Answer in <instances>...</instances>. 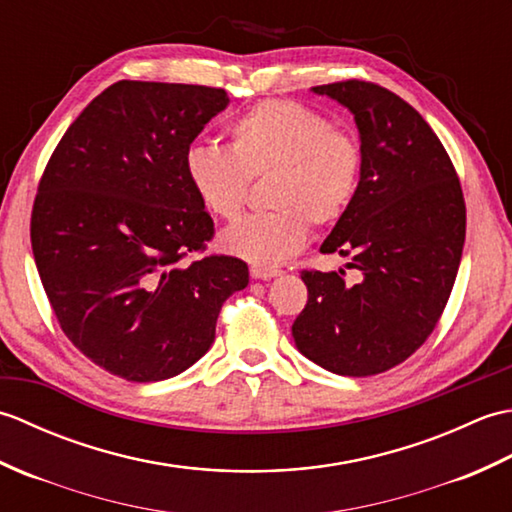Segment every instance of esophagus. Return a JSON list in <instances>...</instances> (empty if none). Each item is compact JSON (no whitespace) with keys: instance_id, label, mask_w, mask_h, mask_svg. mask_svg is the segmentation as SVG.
Segmentation results:
<instances>
[{"instance_id":"obj_1","label":"esophagus","mask_w":512,"mask_h":512,"mask_svg":"<svg viewBox=\"0 0 512 512\" xmlns=\"http://www.w3.org/2000/svg\"><path fill=\"white\" fill-rule=\"evenodd\" d=\"M279 275H281V270H277V268H268V266H250V277H253V279H264V281H268V279L279 277Z\"/></svg>"}]
</instances>
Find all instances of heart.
Instances as JSON below:
<instances>
[{"label": "heart", "mask_w": 512, "mask_h": 512, "mask_svg": "<svg viewBox=\"0 0 512 512\" xmlns=\"http://www.w3.org/2000/svg\"><path fill=\"white\" fill-rule=\"evenodd\" d=\"M358 140L295 101H262L228 125V149L195 143L184 151V176L213 215L231 220L250 180L266 178L268 213L246 215L220 244L255 266H277L306 246L310 222L334 224L361 182Z\"/></svg>", "instance_id": "obj_1"}]
</instances>
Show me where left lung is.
<instances>
[{
    "label": "left lung",
    "mask_w": 512,
    "mask_h": 512,
    "mask_svg": "<svg viewBox=\"0 0 512 512\" xmlns=\"http://www.w3.org/2000/svg\"><path fill=\"white\" fill-rule=\"evenodd\" d=\"M354 114L363 169L356 198L321 253L345 270H303L308 303L292 323L295 345L339 376H374L418 350L436 328L458 275L464 195L440 138L400 96L367 81L317 85Z\"/></svg>",
    "instance_id": "8db88e82"
}]
</instances>
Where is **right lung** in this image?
Returning <instances> with one entry per match:
<instances>
[{"mask_svg": "<svg viewBox=\"0 0 512 512\" xmlns=\"http://www.w3.org/2000/svg\"><path fill=\"white\" fill-rule=\"evenodd\" d=\"M228 105L222 88L118 81L68 127L32 206L30 242L61 330L132 383L178 376L209 352L222 303L248 286L237 257H184L215 228L184 151Z\"/></svg>", "mask_w": 512, "mask_h": 512, "instance_id": "obj_1", "label": "right lung"}]
</instances>
